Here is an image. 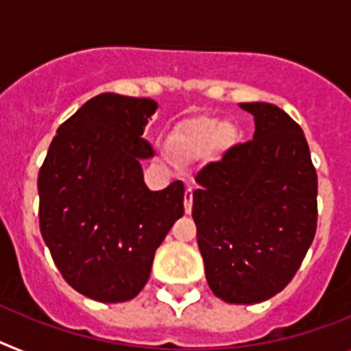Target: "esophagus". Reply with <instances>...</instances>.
I'll return each mask as SVG.
<instances>
[{
    "label": "esophagus",
    "instance_id": "34e87169",
    "mask_svg": "<svg viewBox=\"0 0 351 351\" xmlns=\"http://www.w3.org/2000/svg\"><path fill=\"white\" fill-rule=\"evenodd\" d=\"M184 207H185V214H191V210H193V189H191V187L185 189Z\"/></svg>",
    "mask_w": 351,
    "mask_h": 351
}]
</instances>
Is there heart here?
Listing matches in <instances>:
<instances>
[{
	"label": "heart",
	"mask_w": 351,
	"mask_h": 351,
	"mask_svg": "<svg viewBox=\"0 0 351 351\" xmlns=\"http://www.w3.org/2000/svg\"><path fill=\"white\" fill-rule=\"evenodd\" d=\"M235 130L234 126L225 125L214 117H194L185 121L180 128L169 137V148L178 155L191 157L203 153L214 141L221 146H228L234 141Z\"/></svg>",
	"instance_id": "obj_1"
}]
</instances>
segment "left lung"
<instances>
[{
	"label": "left lung",
	"instance_id": "1",
	"mask_svg": "<svg viewBox=\"0 0 351 351\" xmlns=\"http://www.w3.org/2000/svg\"><path fill=\"white\" fill-rule=\"evenodd\" d=\"M255 135L199 169L193 219L208 287L258 303L293 280L317 226V175L305 134L271 103H241Z\"/></svg>",
	"mask_w": 351,
	"mask_h": 351
}]
</instances>
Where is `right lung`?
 Returning a JSON list of instances; mask_svg holds the SVG:
<instances>
[{
  "label": "right lung",
  "mask_w": 351,
  "mask_h": 351,
  "mask_svg": "<svg viewBox=\"0 0 351 351\" xmlns=\"http://www.w3.org/2000/svg\"><path fill=\"white\" fill-rule=\"evenodd\" d=\"M149 98L105 93L58 126L39 171V226L64 280L93 300L135 298L155 252L184 216L182 182L144 184Z\"/></svg>",
  "instance_id": "right-lung-1"
}]
</instances>
